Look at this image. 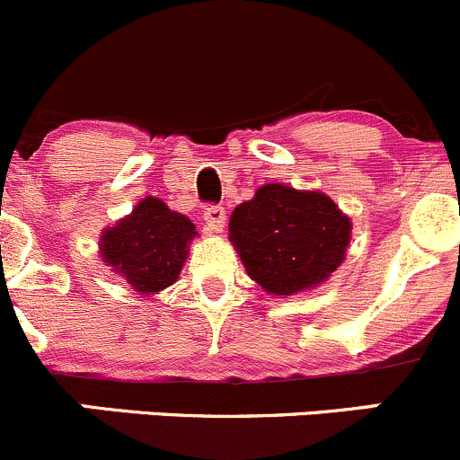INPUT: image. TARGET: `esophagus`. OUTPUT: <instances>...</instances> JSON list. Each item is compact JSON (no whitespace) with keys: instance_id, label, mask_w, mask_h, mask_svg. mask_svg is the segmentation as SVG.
Instances as JSON below:
<instances>
[{"instance_id":"34e87169","label":"esophagus","mask_w":460,"mask_h":460,"mask_svg":"<svg viewBox=\"0 0 460 460\" xmlns=\"http://www.w3.org/2000/svg\"><path fill=\"white\" fill-rule=\"evenodd\" d=\"M203 218L212 233H221L223 227H226V209L221 205H209V208H205Z\"/></svg>"}]
</instances>
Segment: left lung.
Masks as SVG:
<instances>
[{
    "instance_id": "left-lung-1",
    "label": "left lung",
    "mask_w": 460,
    "mask_h": 460,
    "mask_svg": "<svg viewBox=\"0 0 460 460\" xmlns=\"http://www.w3.org/2000/svg\"><path fill=\"white\" fill-rule=\"evenodd\" d=\"M352 223L330 196L264 185L234 208L230 242L248 275L273 296L318 287L345 260Z\"/></svg>"
}]
</instances>
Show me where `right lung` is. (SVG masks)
Here are the masks:
<instances>
[{"label": "right lung", "instance_id": "right-lung-1", "mask_svg": "<svg viewBox=\"0 0 460 460\" xmlns=\"http://www.w3.org/2000/svg\"><path fill=\"white\" fill-rule=\"evenodd\" d=\"M196 226L172 212L160 199H144L133 212L102 234V260L135 291L155 293L172 287L187 260Z\"/></svg>", "mask_w": 460, "mask_h": 460}]
</instances>
